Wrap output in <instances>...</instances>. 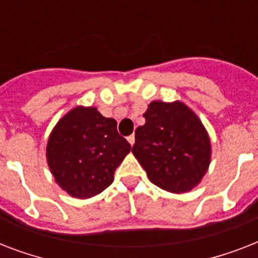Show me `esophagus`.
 <instances>
[{"instance_id":"esophagus-1","label":"esophagus","mask_w":258,"mask_h":258,"mask_svg":"<svg viewBox=\"0 0 258 258\" xmlns=\"http://www.w3.org/2000/svg\"><path fill=\"white\" fill-rule=\"evenodd\" d=\"M127 141H128V143L131 146L134 145V143H135V137H134V135H130L128 138H127Z\"/></svg>"}]
</instances>
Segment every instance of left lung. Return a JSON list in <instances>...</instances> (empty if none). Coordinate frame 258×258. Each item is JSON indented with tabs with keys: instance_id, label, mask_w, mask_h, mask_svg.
<instances>
[{
	"instance_id": "8db88e82",
	"label": "left lung",
	"mask_w": 258,
	"mask_h": 258,
	"mask_svg": "<svg viewBox=\"0 0 258 258\" xmlns=\"http://www.w3.org/2000/svg\"><path fill=\"white\" fill-rule=\"evenodd\" d=\"M135 131L133 154L149 179L170 192L190 191L210 165L208 131L182 101H151Z\"/></svg>"
}]
</instances>
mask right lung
I'll list each match as a JSON object with an SVG mask.
<instances>
[{
	"instance_id": "obj_1",
	"label": "right lung",
	"mask_w": 258,
	"mask_h": 258,
	"mask_svg": "<svg viewBox=\"0 0 258 258\" xmlns=\"http://www.w3.org/2000/svg\"><path fill=\"white\" fill-rule=\"evenodd\" d=\"M131 146L116 120L95 107H75L57 121L48 139L46 161L54 180L70 196L86 200L113 182V174Z\"/></svg>"
}]
</instances>
